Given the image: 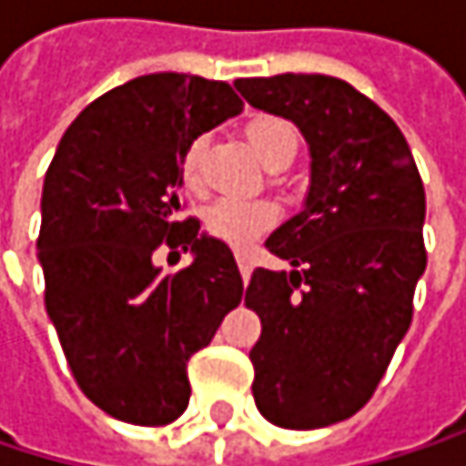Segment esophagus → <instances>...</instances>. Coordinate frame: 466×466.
I'll use <instances>...</instances> for the list:
<instances>
[{"mask_svg": "<svg viewBox=\"0 0 466 466\" xmlns=\"http://www.w3.org/2000/svg\"><path fill=\"white\" fill-rule=\"evenodd\" d=\"M234 258H237V267H239V275H242V280L248 283V278H250V272H253V258H250V253L239 248V250L234 253Z\"/></svg>", "mask_w": 466, "mask_h": 466, "instance_id": "esophagus-1", "label": "esophagus"}]
</instances>
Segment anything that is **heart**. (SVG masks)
Wrapping results in <instances>:
<instances>
[{
	"mask_svg": "<svg viewBox=\"0 0 466 466\" xmlns=\"http://www.w3.org/2000/svg\"><path fill=\"white\" fill-rule=\"evenodd\" d=\"M245 135H248L250 147L267 164L294 158L297 153V132L283 118L258 116L245 127ZM199 153H202V137L191 140V145L180 156V175L188 186L199 183ZM275 221H278V205L269 199L221 197L205 210L208 232L229 245H250L267 229H272Z\"/></svg>",
	"mask_w": 466,
	"mask_h": 466,
	"instance_id": "b5f03b06",
	"label": "heart"
}]
</instances>
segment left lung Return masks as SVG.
Segmentation results:
<instances>
[{
    "label": "left lung",
    "instance_id": "8db88e82",
    "mask_svg": "<svg viewBox=\"0 0 466 466\" xmlns=\"http://www.w3.org/2000/svg\"><path fill=\"white\" fill-rule=\"evenodd\" d=\"M234 86L310 145L305 208L267 239L294 269H253L245 308L261 319L250 348L258 413L321 429L370 402L410 329L426 269L423 183L400 127L350 83L286 72Z\"/></svg>",
    "mask_w": 466,
    "mask_h": 466
}]
</instances>
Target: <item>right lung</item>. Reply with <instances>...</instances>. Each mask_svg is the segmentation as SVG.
Here are the masks:
<instances>
[{"mask_svg": "<svg viewBox=\"0 0 466 466\" xmlns=\"http://www.w3.org/2000/svg\"><path fill=\"white\" fill-rule=\"evenodd\" d=\"M242 110L224 80L156 72L94 99L64 132L37 237L46 310L80 391L107 416L172 423L188 408V359L242 299L227 242L177 221L180 156ZM158 247L195 261L160 275Z\"/></svg>", "mask_w": 466, "mask_h": 466, "instance_id": "right-lung-1", "label": "right lung"}]
</instances>
